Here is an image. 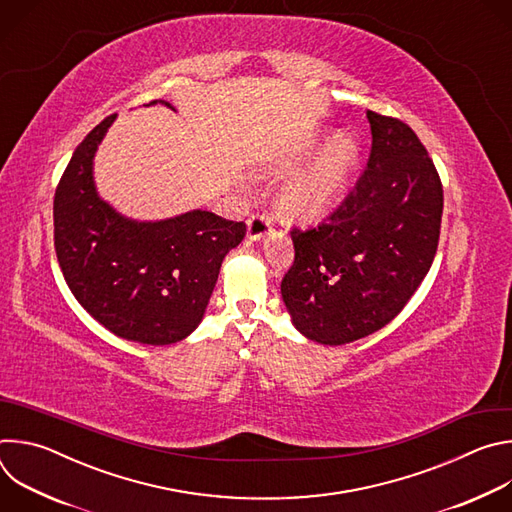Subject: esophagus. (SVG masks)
Listing matches in <instances>:
<instances>
[{"label":"esophagus","mask_w":512,"mask_h":512,"mask_svg":"<svg viewBox=\"0 0 512 512\" xmlns=\"http://www.w3.org/2000/svg\"><path fill=\"white\" fill-rule=\"evenodd\" d=\"M271 231V218L265 214H253L247 221V237L251 241L263 239Z\"/></svg>","instance_id":"esophagus-1"}]
</instances>
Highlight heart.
I'll list each match as a JSON object with an SVG mask.
<instances>
[{
  "label": "heart",
  "instance_id": "b5f03b06",
  "mask_svg": "<svg viewBox=\"0 0 512 512\" xmlns=\"http://www.w3.org/2000/svg\"><path fill=\"white\" fill-rule=\"evenodd\" d=\"M356 160V145L348 135L332 137L302 172L291 176L279 188V212L306 223L326 216L346 192ZM296 164V160L287 162L285 170H294Z\"/></svg>",
  "mask_w": 512,
  "mask_h": 512
}]
</instances>
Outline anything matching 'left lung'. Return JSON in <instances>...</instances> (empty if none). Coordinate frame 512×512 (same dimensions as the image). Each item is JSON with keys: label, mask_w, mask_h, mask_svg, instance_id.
<instances>
[{"label": "left lung", "mask_w": 512, "mask_h": 512, "mask_svg": "<svg viewBox=\"0 0 512 512\" xmlns=\"http://www.w3.org/2000/svg\"><path fill=\"white\" fill-rule=\"evenodd\" d=\"M367 170L318 229L291 231L296 257L281 281L294 326L346 344L389 324L427 275L440 241L444 190L415 131L367 111Z\"/></svg>", "instance_id": "1"}]
</instances>
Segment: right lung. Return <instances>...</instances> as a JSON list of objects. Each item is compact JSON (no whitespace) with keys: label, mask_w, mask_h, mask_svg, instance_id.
Listing matches in <instances>:
<instances>
[{"label":"right lung","mask_w":512,"mask_h":512,"mask_svg":"<svg viewBox=\"0 0 512 512\" xmlns=\"http://www.w3.org/2000/svg\"><path fill=\"white\" fill-rule=\"evenodd\" d=\"M115 117L79 143L58 182L56 257L72 296L99 324L139 344H172L202 322L223 259L247 227L208 210L154 223L119 214L93 178L95 152Z\"/></svg>","instance_id":"right-lung-1"}]
</instances>
